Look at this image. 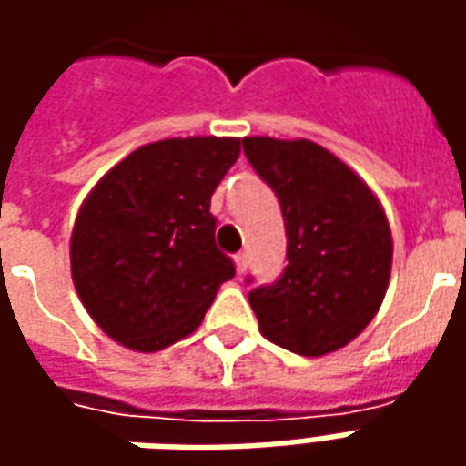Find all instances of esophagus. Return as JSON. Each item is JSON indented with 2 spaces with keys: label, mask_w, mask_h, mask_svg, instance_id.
I'll return each instance as SVG.
<instances>
[{
  "label": "esophagus",
  "mask_w": 466,
  "mask_h": 466,
  "mask_svg": "<svg viewBox=\"0 0 466 466\" xmlns=\"http://www.w3.org/2000/svg\"><path fill=\"white\" fill-rule=\"evenodd\" d=\"M234 267H237V274H244L247 272V254L239 252L234 257Z\"/></svg>",
  "instance_id": "34e87169"
}]
</instances>
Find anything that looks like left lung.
I'll list each match as a JSON object with an SVG mask.
<instances>
[{
  "label": "left lung",
  "mask_w": 466,
  "mask_h": 466,
  "mask_svg": "<svg viewBox=\"0 0 466 466\" xmlns=\"http://www.w3.org/2000/svg\"><path fill=\"white\" fill-rule=\"evenodd\" d=\"M254 172L279 199L287 229L284 274L249 292L259 332L304 357L360 337L390 287V222L367 182L309 139L244 137Z\"/></svg>",
  "instance_id": "left-lung-1"
}]
</instances>
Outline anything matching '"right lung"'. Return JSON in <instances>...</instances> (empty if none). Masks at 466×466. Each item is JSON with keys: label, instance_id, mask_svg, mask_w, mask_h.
<instances>
[{"label": "right lung", "instance_id": "right-lung-1", "mask_svg": "<svg viewBox=\"0 0 466 466\" xmlns=\"http://www.w3.org/2000/svg\"><path fill=\"white\" fill-rule=\"evenodd\" d=\"M239 149L237 137L144 144L79 207L72 282L89 317L127 350L159 351L192 334L234 277L214 244L209 204Z\"/></svg>", "mask_w": 466, "mask_h": 466}]
</instances>
